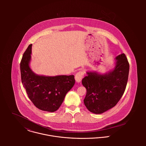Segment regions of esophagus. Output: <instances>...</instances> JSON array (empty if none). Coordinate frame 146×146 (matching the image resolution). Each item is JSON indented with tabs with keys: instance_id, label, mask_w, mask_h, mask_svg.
Masks as SVG:
<instances>
[{
	"instance_id": "1",
	"label": "esophagus",
	"mask_w": 146,
	"mask_h": 146,
	"mask_svg": "<svg viewBox=\"0 0 146 146\" xmlns=\"http://www.w3.org/2000/svg\"><path fill=\"white\" fill-rule=\"evenodd\" d=\"M84 70H80L76 74L75 78L76 81L78 83H79V82H81V80H82V79L84 77Z\"/></svg>"
}]
</instances>
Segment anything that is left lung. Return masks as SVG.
Masks as SVG:
<instances>
[{
  "instance_id": "left-lung-1",
  "label": "left lung",
  "mask_w": 146,
  "mask_h": 146,
  "mask_svg": "<svg viewBox=\"0 0 146 146\" xmlns=\"http://www.w3.org/2000/svg\"><path fill=\"white\" fill-rule=\"evenodd\" d=\"M113 70L104 75L87 72L82 80L86 89L84 103L88 110L100 114L115 106L122 97L127 83L129 63L125 54L116 58Z\"/></svg>"
}]
</instances>
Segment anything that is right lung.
Instances as JSON below:
<instances>
[{
	"label": "right lung",
	"mask_w": 146,
	"mask_h": 146,
	"mask_svg": "<svg viewBox=\"0 0 146 146\" xmlns=\"http://www.w3.org/2000/svg\"><path fill=\"white\" fill-rule=\"evenodd\" d=\"M32 44L24 52L20 63L21 82L28 97L38 108L54 112L62 104L67 93L74 85L73 75L44 76L34 74L29 67Z\"/></svg>",
	"instance_id": "1"
}]
</instances>
